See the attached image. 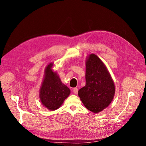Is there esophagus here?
Returning a JSON list of instances; mask_svg holds the SVG:
<instances>
[{
    "instance_id": "obj_1",
    "label": "esophagus",
    "mask_w": 146,
    "mask_h": 146,
    "mask_svg": "<svg viewBox=\"0 0 146 146\" xmlns=\"http://www.w3.org/2000/svg\"><path fill=\"white\" fill-rule=\"evenodd\" d=\"M73 92L75 94H77L78 93V89L77 88H74L73 89Z\"/></svg>"
}]
</instances>
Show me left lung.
I'll return each instance as SVG.
<instances>
[{"mask_svg": "<svg viewBox=\"0 0 146 146\" xmlns=\"http://www.w3.org/2000/svg\"><path fill=\"white\" fill-rule=\"evenodd\" d=\"M86 85L78 95L85 107L98 113L111 102L115 86L106 66L99 57L91 54L86 61Z\"/></svg>", "mask_w": 146, "mask_h": 146, "instance_id": "8db88e82", "label": "left lung"}]
</instances>
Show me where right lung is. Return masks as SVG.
<instances>
[{"label":"right lung","mask_w":146,"mask_h":146,"mask_svg":"<svg viewBox=\"0 0 146 146\" xmlns=\"http://www.w3.org/2000/svg\"><path fill=\"white\" fill-rule=\"evenodd\" d=\"M52 66L53 64L50 63L46 68L39 92L42 104L52 111L60 108L70 92L69 88L62 83L57 74L52 71Z\"/></svg>","instance_id":"obj_1"}]
</instances>
